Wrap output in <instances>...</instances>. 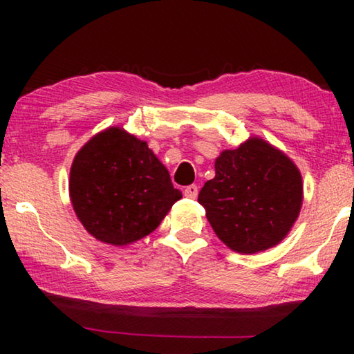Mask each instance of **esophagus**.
<instances>
[{"label": "esophagus", "mask_w": 354, "mask_h": 354, "mask_svg": "<svg viewBox=\"0 0 354 354\" xmlns=\"http://www.w3.org/2000/svg\"><path fill=\"white\" fill-rule=\"evenodd\" d=\"M184 195L187 196V198H190V200H195L196 195H198V187H196L195 184L187 185V187L184 189Z\"/></svg>", "instance_id": "34e87169"}]
</instances>
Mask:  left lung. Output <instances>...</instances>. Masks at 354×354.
Wrapping results in <instances>:
<instances>
[{"label": "left lung", "instance_id": "8db88e82", "mask_svg": "<svg viewBox=\"0 0 354 354\" xmlns=\"http://www.w3.org/2000/svg\"><path fill=\"white\" fill-rule=\"evenodd\" d=\"M198 203L215 234L237 253L278 245L295 223L303 203L301 173L270 143L251 137L215 160V178Z\"/></svg>", "mask_w": 354, "mask_h": 354}]
</instances>
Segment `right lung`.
I'll return each mask as SVG.
<instances>
[{"label": "right lung", "mask_w": 354, "mask_h": 354, "mask_svg": "<svg viewBox=\"0 0 354 354\" xmlns=\"http://www.w3.org/2000/svg\"><path fill=\"white\" fill-rule=\"evenodd\" d=\"M68 189L84 227L115 247L153 232L183 196L147 142L122 128H107L77 151Z\"/></svg>", "instance_id": "obj_1"}]
</instances>
